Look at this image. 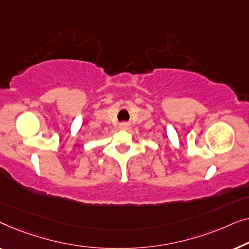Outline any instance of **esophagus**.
<instances>
[{
	"label": "esophagus",
	"instance_id": "1",
	"mask_svg": "<svg viewBox=\"0 0 249 249\" xmlns=\"http://www.w3.org/2000/svg\"><path fill=\"white\" fill-rule=\"evenodd\" d=\"M129 127V123H127V122H123V123L120 124V128L122 129H127Z\"/></svg>",
	"mask_w": 249,
	"mask_h": 249
}]
</instances>
